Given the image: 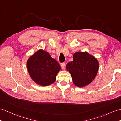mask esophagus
Listing matches in <instances>:
<instances>
[{
    "label": "esophagus",
    "instance_id": "1",
    "mask_svg": "<svg viewBox=\"0 0 121 121\" xmlns=\"http://www.w3.org/2000/svg\"><path fill=\"white\" fill-rule=\"evenodd\" d=\"M61 67L63 70H65L66 69V64L65 63H62L61 64Z\"/></svg>",
    "mask_w": 121,
    "mask_h": 121
}]
</instances>
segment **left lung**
I'll list each match as a JSON object with an SVG mask.
<instances>
[{
  "instance_id": "8db88e82",
  "label": "left lung",
  "mask_w": 121,
  "mask_h": 121,
  "mask_svg": "<svg viewBox=\"0 0 121 121\" xmlns=\"http://www.w3.org/2000/svg\"><path fill=\"white\" fill-rule=\"evenodd\" d=\"M73 59L66 65V69L71 75L73 83L80 88L90 84L98 72V60L87 52L75 53Z\"/></svg>"
}]
</instances>
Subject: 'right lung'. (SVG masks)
<instances>
[{
  "label": "right lung",
  "instance_id": "add662e5",
  "mask_svg": "<svg viewBox=\"0 0 121 121\" xmlns=\"http://www.w3.org/2000/svg\"><path fill=\"white\" fill-rule=\"evenodd\" d=\"M28 71L35 83L42 86L54 83L58 72L60 64L51 57L48 52L40 49L29 58L26 63Z\"/></svg>",
  "mask_w": 121,
  "mask_h": 121
}]
</instances>
